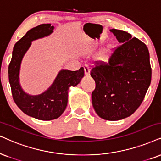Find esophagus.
Segmentation results:
<instances>
[{
  "instance_id": "1",
  "label": "esophagus",
  "mask_w": 161,
  "mask_h": 161,
  "mask_svg": "<svg viewBox=\"0 0 161 161\" xmlns=\"http://www.w3.org/2000/svg\"><path fill=\"white\" fill-rule=\"evenodd\" d=\"M84 70H85V76H89L90 75V69L87 65L84 66Z\"/></svg>"
}]
</instances>
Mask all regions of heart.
Masks as SVG:
<instances>
[{"label":"heart","mask_w":161,"mask_h":161,"mask_svg":"<svg viewBox=\"0 0 161 161\" xmlns=\"http://www.w3.org/2000/svg\"><path fill=\"white\" fill-rule=\"evenodd\" d=\"M112 50H113V46H110L109 47H108V50H107L106 53H105V54H103V56H102V59H103V61H107V59H108V54L110 53L112 51Z\"/></svg>","instance_id":"1"}]
</instances>
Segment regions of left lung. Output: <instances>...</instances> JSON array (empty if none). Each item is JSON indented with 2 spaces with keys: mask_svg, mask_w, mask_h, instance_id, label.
<instances>
[{
  "mask_svg": "<svg viewBox=\"0 0 161 161\" xmlns=\"http://www.w3.org/2000/svg\"><path fill=\"white\" fill-rule=\"evenodd\" d=\"M119 43L108 63L97 61L91 76L96 83L92 105L99 117L119 120L131 116L143 102L151 83L147 47L123 30L112 29Z\"/></svg>",
  "mask_w": 161,
  "mask_h": 161,
  "instance_id": "8db88e82",
  "label": "left lung"
}]
</instances>
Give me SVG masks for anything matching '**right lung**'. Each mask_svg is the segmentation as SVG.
Returning <instances> with one entry per match:
<instances>
[{
	"mask_svg": "<svg viewBox=\"0 0 161 161\" xmlns=\"http://www.w3.org/2000/svg\"><path fill=\"white\" fill-rule=\"evenodd\" d=\"M53 29L54 26L50 24H43L30 30L15 43L8 68L9 84L15 104L24 114L41 120H52L62 114L68 105L69 87L76 86L85 74L83 68L76 71L60 70L51 86L39 95H30L21 88L19 72L24 54L31 45V42L50 35Z\"/></svg>",
	"mask_w": 161,
	"mask_h": 161,
	"instance_id": "right-lung-1",
	"label": "right lung"
}]
</instances>
